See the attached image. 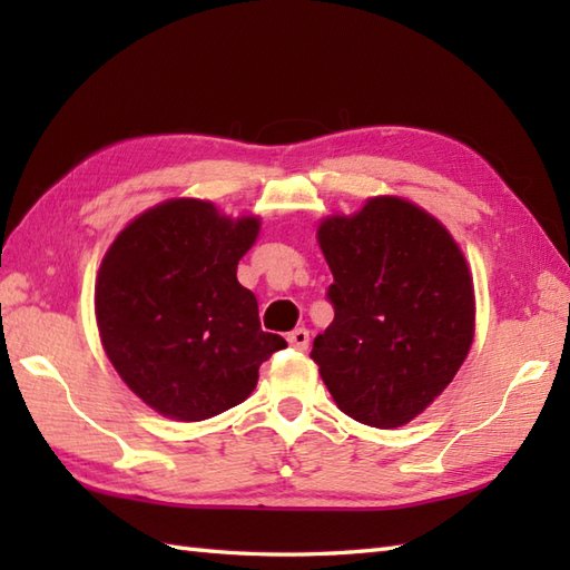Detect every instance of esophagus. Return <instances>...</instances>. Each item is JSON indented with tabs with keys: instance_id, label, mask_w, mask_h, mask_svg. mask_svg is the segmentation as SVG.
Here are the masks:
<instances>
[{
	"instance_id": "34e87169",
	"label": "esophagus",
	"mask_w": 570,
	"mask_h": 570,
	"mask_svg": "<svg viewBox=\"0 0 570 570\" xmlns=\"http://www.w3.org/2000/svg\"><path fill=\"white\" fill-rule=\"evenodd\" d=\"M286 341H288V345L296 347V350H306L308 343H311V333L306 328H296V331L286 335Z\"/></svg>"
}]
</instances>
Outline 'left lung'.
Returning a JSON list of instances; mask_svg holds the SVG:
<instances>
[{
  "instance_id": "left-lung-1",
  "label": "left lung",
  "mask_w": 570,
  "mask_h": 570,
  "mask_svg": "<svg viewBox=\"0 0 570 570\" xmlns=\"http://www.w3.org/2000/svg\"><path fill=\"white\" fill-rule=\"evenodd\" d=\"M335 318L311 357L350 419L396 429L419 416L468 357L475 294L463 252L419 205L380 196L318 227Z\"/></svg>"
}]
</instances>
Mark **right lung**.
<instances>
[{"instance_id":"obj_1","label":"right lung","mask_w":570,"mask_h":570,"mask_svg":"<svg viewBox=\"0 0 570 570\" xmlns=\"http://www.w3.org/2000/svg\"><path fill=\"white\" fill-rule=\"evenodd\" d=\"M259 217L220 215L196 198L166 200L117 235L95 284L107 357L144 404L203 421L245 402L282 335L264 333L237 264Z\"/></svg>"}]
</instances>
